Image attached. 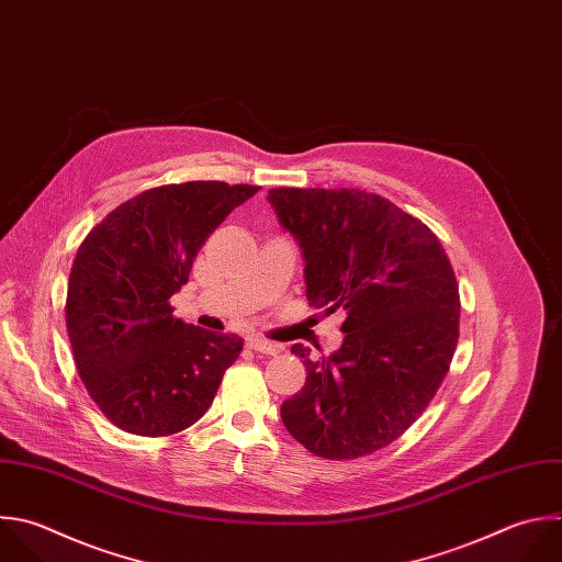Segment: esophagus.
<instances>
[{
	"label": "esophagus",
	"instance_id": "1",
	"mask_svg": "<svg viewBox=\"0 0 562 562\" xmlns=\"http://www.w3.org/2000/svg\"><path fill=\"white\" fill-rule=\"evenodd\" d=\"M246 345H248L250 349L259 351V353H266V356H277V353L281 351V347H279L277 342H270V340H266V338H261V336H248V338H246Z\"/></svg>",
	"mask_w": 562,
	"mask_h": 562
}]
</instances>
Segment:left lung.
<instances>
[{
	"label": "left lung",
	"mask_w": 562,
	"mask_h": 562,
	"mask_svg": "<svg viewBox=\"0 0 562 562\" xmlns=\"http://www.w3.org/2000/svg\"><path fill=\"white\" fill-rule=\"evenodd\" d=\"M268 202L305 261V294L345 312L340 349L310 358L281 419L310 452L356 459L397 439L437 393L459 340V288L439 239L358 189H272Z\"/></svg>",
	"instance_id": "obj_1"
}]
</instances>
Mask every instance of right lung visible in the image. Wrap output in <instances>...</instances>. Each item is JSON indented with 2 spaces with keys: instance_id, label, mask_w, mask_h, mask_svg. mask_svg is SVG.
Listing matches in <instances>:
<instances>
[{
  "instance_id": "1",
  "label": "right lung",
  "mask_w": 562,
  "mask_h": 562,
  "mask_svg": "<svg viewBox=\"0 0 562 562\" xmlns=\"http://www.w3.org/2000/svg\"><path fill=\"white\" fill-rule=\"evenodd\" d=\"M259 187L184 182L145 191L112 211L72 263L66 321L75 362L119 428L162 437L213 404L244 338L173 318L169 299L231 211Z\"/></svg>"
}]
</instances>
